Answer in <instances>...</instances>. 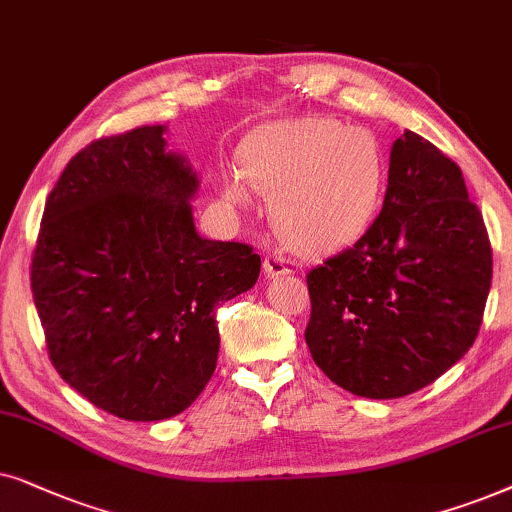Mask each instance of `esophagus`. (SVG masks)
<instances>
[{
	"label": "esophagus",
	"instance_id": "esophagus-1",
	"mask_svg": "<svg viewBox=\"0 0 512 512\" xmlns=\"http://www.w3.org/2000/svg\"><path fill=\"white\" fill-rule=\"evenodd\" d=\"M264 271H267V276H283V274H290V260L281 252H269L267 257H264Z\"/></svg>",
	"mask_w": 512,
	"mask_h": 512
}]
</instances>
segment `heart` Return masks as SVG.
<instances>
[{
  "instance_id": "heart-1",
  "label": "heart",
  "mask_w": 512,
  "mask_h": 512,
  "mask_svg": "<svg viewBox=\"0 0 512 512\" xmlns=\"http://www.w3.org/2000/svg\"><path fill=\"white\" fill-rule=\"evenodd\" d=\"M241 170L252 189L274 201L278 234L304 250L342 248L365 236L388 180L377 138L327 117L255 128L241 145ZM224 194L231 203L248 196L238 177H229Z\"/></svg>"
}]
</instances>
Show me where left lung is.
Masks as SVG:
<instances>
[{
	"label": "left lung",
	"mask_w": 512,
	"mask_h": 512,
	"mask_svg": "<svg viewBox=\"0 0 512 512\" xmlns=\"http://www.w3.org/2000/svg\"><path fill=\"white\" fill-rule=\"evenodd\" d=\"M306 285V346L337 386L388 400L433 384L473 346L492 285V243L461 168L405 131L377 220Z\"/></svg>",
	"instance_id": "left-lung-1"
}]
</instances>
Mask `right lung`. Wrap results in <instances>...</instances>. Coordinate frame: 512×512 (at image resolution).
<instances>
[{"mask_svg":"<svg viewBox=\"0 0 512 512\" xmlns=\"http://www.w3.org/2000/svg\"><path fill=\"white\" fill-rule=\"evenodd\" d=\"M163 126L93 140L51 189L32 252V297L53 367L126 421L185 412L213 377L217 306L250 290V245L196 234L199 177Z\"/></svg>","mask_w":512,"mask_h":512,"instance_id":"add662e5","label":"right lung"}]
</instances>
